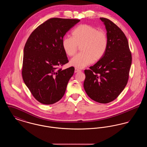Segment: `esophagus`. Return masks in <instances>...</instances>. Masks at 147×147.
Returning a JSON list of instances; mask_svg holds the SVG:
<instances>
[{
	"instance_id": "esophagus-1",
	"label": "esophagus",
	"mask_w": 147,
	"mask_h": 147,
	"mask_svg": "<svg viewBox=\"0 0 147 147\" xmlns=\"http://www.w3.org/2000/svg\"><path fill=\"white\" fill-rule=\"evenodd\" d=\"M81 70L80 69H78V68H75V73H77V72H79V71H80Z\"/></svg>"
}]
</instances>
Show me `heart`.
Returning <instances> with one entry per match:
<instances>
[{
    "instance_id": "obj_1",
    "label": "heart",
    "mask_w": 147,
    "mask_h": 147,
    "mask_svg": "<svg viewBox=\"0 0 147 147\" xmlns=\"http://www.w3.org/2000/svg\"><path fill=\"white\" fill-rule=\"evenodd\" d=\"M73 37L66 36L63 38L62 46L65 53L74 56L80 46L82 52L72 58L70 64L79 68H83L94 61H98L105 54L107 47L108 39L106 32L98 30L93 26L87 24L79 25L72 32Z\"/></svg>"
}]
</instances>
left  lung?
Returning <instances> with one entry per match:
<instances>
[{
  "mask_svg": "<svg viewBox=\"0 0 147 147\" xmlns=\"http://www.w3.org/2000/svg\"><path fill=\"white\" fill-rule=\"evenodd\" d=\"M100 19L107 31V47L97 63L84 70V88L92 100L107 104L117 98L127 84L132 55L123 31L109 19Z\"/></svg>",
  "mask_w": 147,
  "mask_h": 147,
  "instance_id": "1",
  "label": "left lung"
}]
</instances>
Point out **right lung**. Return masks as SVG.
Segmentation results:
<instances>
[{
    "instance_id": "right-lung-1",
    "label": "right lung",
    "mask_w": 147,
    "mask_h": 147,
    "mask_svg": "<svg viewBox=\"0 0 147 147\" xmlns=\"http://www.w3.org/2000/svg\"><path fill=\"white\" fill-rule=\"evenodd\" d=\"M80 20L51 18L30 35L24 49L22 76L34 97L45 105L60 100L74 68H58L68 62L63 37Z\"/></svg>"
}]
</instances>
